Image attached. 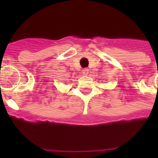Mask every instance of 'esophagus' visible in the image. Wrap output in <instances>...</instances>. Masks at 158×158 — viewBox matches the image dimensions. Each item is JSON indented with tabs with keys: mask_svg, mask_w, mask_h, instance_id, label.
<instances>
[{
	"mask_svg": "<svg viewBox=\"0 0 158 158\" xmlns=\"http://www.w3.org/2000/svg\"><path fill=\"white\" fill-rule=\"evenodd\" d=\"M89 69H84L83 70H82V73H83L84 75H87L88 73H89Z\"/></svg>",
	"mask_w": 158,
	"mask_h": 158,
	"instance_id": "obj_1",
	"label": "esophagus"
}]
</instances>
